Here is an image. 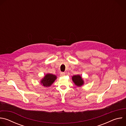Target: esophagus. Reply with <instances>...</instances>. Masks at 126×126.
<instances>
[{
	"label": "esophagus",
	"mask_w": 126,
	"mask_h": 126,
	"mask_svg": "<svg viewBox=\"0 0 126 126\" xmlns=\"http://www.w3.org/2000/svg\"><path fill=\"white\" fill-rule=\"evenodd\" d=\"M60 75H61V76H64L65 75V73L64 72H61V73H60Z\"/></svg>",
	"instance_id": "obj_1"
}]
</instances>
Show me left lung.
<instances>
[{
    "label": "left lung",
    "mask_w": 126,
    "mask_h": 126,
    "mask_svg": "<svg viewBox=\"0 0 126 126\" xmlns=\"http://www.w3.org/2000/svg\"><path fill=\"white\" fill-rule=\"evenodd\" d=\"M72 80L77 87H81L84 84V81L80 75H74L72 77Z\"/></svg>",
    "instance_id": "8db88e82"
}]
</instances>
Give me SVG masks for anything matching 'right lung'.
Listing matches in <instances>:
<instances>
[{"label": "right lung", "mask_w": 126, "mask_h": 126, "mask_svg": "<svg viewBox=\"0 0 126 126\" xmlns=\"http://www.w3.org/2000/svg\"><path fill=\"white\" fill-rule=\"evenodd\" d=\"M57 79V76L52 74L47 73L40 80L41 84L44 87H50Z\"/></svg>", "instance_id": "1"}]
</instances>
